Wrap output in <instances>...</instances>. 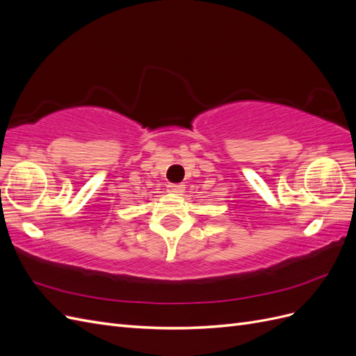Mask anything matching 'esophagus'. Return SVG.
Returning a JSON list of instances; mask_svg holds the SVG:
<instances>
[{"label": "esophagus", "mask_w": 356, "mask_h": 356, "mask_svg": "<svg viewBox=\"0 0 356 356\" xmlns=\"http://www.w3.org/2000/svg\"><path fill=\"white\" fill-rule=\"evenodd\" d=\"M184 191V186L182 184H168V193H172V195H181Z\"/></svg>", "instance_id": "esophagus-1"}]
</instances>
